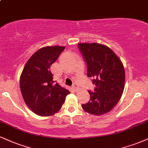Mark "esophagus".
<instances>
[{
    "label": "esophagus",
    "mask_w": 148,
    "mask_h": 148,
    "mask_svg": "<svg viewBox=\"0 0 148 148\" xmlns=\"http://www.w3.org/2000/svg\"><path fill=\"white\" fill-rule=\"evenodd\" d=\"M72 87H73V88L74 89V90H75V91H77L78 89H79V85H78L77 83H74Z\"/></svg>",
    "instance_id": "esophagus-1"
}]
</instances>
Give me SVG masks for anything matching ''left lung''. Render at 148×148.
Wrapping results in <instances>:
<instances>
[{
	"label": "left lung",
	"mask_w": 148,
	"mask_h": 148,
	"mask_svg": "<svg viewBox=\"0 0 148 148\" xmlns=\"http://www.w3.org/2000/svg\"><path fill=\"white\" fill-rule=\"evenodd\" d=\"M78 48L87 64V75L95 85L89 90L90 101L82 104L86 112L102 115L110 112L121 99L125 86V69L112 49L98 43H79Z\"/></svg>",
	"instance_id": "1"
}]
</instances>
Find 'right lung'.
Segmentation results:
<instances>
[{"mask_svg":"<svg viewBox=\"0 0 148 148\" xmlns=\"http://www.w3.org/2000/svg\"><path fill=\"white\" fill-rule=\"evenodd\" d=\"M63 46L45 47L37 51L27 62L20 77L22 95L27 106L39 116L56 114L70 92L54 84L50 68L64 50Z\"/></svg>","mask_w":148,"mask_h":148,"instance_id":"add662e5","label":"right lung"}]
</instances>
